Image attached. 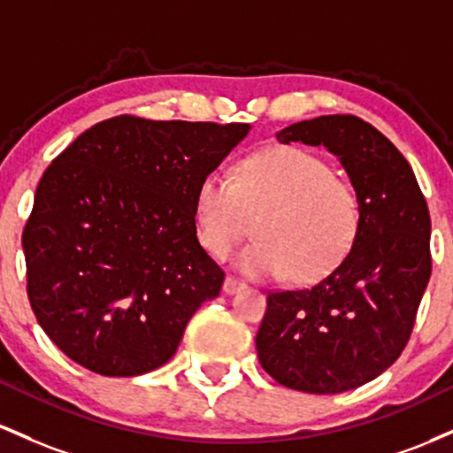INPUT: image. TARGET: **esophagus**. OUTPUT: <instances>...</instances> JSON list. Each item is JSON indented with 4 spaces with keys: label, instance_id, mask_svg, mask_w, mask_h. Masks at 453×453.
I'll return each mask as SVG.
<instances>
[{
    "label": "esophagus",
    "instance_id": "obj_1",
    "mask_svg": "<svg viewBox=\"0 0 453 453\" xmlns=\"http://www.w3.org/2000/svg\"><path fill=\"white\" fill-rule=\"evenodd\" d=\"M243 287V280H240V278H235V276H226V280H225V293H235L237 288H242Z\"/></svg>",
    "mask_w": 453,
    "mask_h": 453
}]
</instances>
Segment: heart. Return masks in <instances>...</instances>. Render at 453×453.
Listing matches in <instances>:
<instances>
[{"mask_svg": "<svg viewBox=\"0 0 453 453\" xmlns=\"http://www.w3.org/2000/svg\"><path fill=\"white\" fill-rule=\"evenodd\" d=\"M257 220L258 240L237 254L248 276L297 282L327 276L350 252L362 203L347 177L299 147H269L240 162L233 180L210 173L195 199L201 246L225 258Z\"/></svg>", "mask_w": 453, "mask_h": 453, "instance_id": "b5f03b06", "label": "heart"}]
</instances>
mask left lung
I'll return each mask as SVG.
<instances>
[{"instance_id": "8db88e82", "label": "left lung", "mask_w": 453, "mask_h": 453, "mask_svg": "<svg viewBox=\"0 0 453 453\" xmlns=\"http://www.w3.org/2000/svg\"><path fill=\"white\" fill-rule=\"evenodd\" d=\"M276 136L338 156L362 226L321 282L267 295L258 362L284 388L340 394L377 379L409 342L432 272L428 205L404 156L359 117L321 115Z\"/></svg>"}]
</instances>
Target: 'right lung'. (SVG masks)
I'll use <instances>...</instances> for the list:
<instances>
[{
  "mask_svg": "<svg viewBox=\"0 0 453 453\" xmlns=\"http://www.w3.org/2000/svg\"><path fill=\"white\" fill-rule=\"evenodd\" d=\"M248 130L119 115L50 162L23 228L27 297L73 362L136 377L175 355L225 282L196 240V190Z\"/></svg>",
  "mask_w": 453,
  "mask_h": 453,
  "instance_id": "add662e5",
  "label": "right lung"
}]
</instances>
